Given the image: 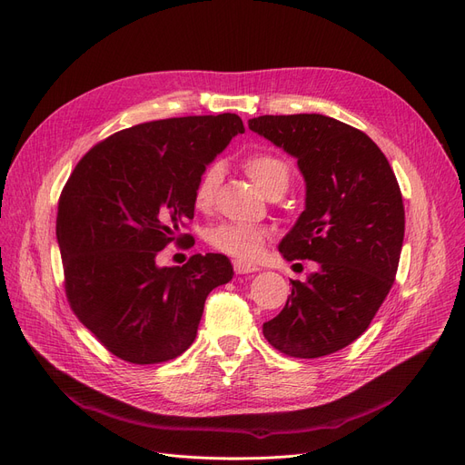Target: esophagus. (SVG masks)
<instances>
[{
	"instance_id": "esophagus-1",
	"label": "esophagus",
	"mask_w": 465,
	"mask_h": 465,
	"mask_svg": "<svg viewBox=\"0 0 465 465\" xmlns=\"http://www.w3.org/2000/svg\"><path fill=\"white\" fill-rule=\"evenodd\" d=\"M233 270L235 273H252V272H258V266L245 260H233Z\"/></svg>"
}]
</instances>
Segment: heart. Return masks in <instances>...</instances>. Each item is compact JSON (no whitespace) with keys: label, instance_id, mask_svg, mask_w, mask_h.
<instances>
[{"label":"heart","instance_id":"1","mask_svg":"<svg viewBox=\"0 0 465 465\" xmlns=\"http://www.w3.org/2000/svg\"><path fill=\"white\" fill-rule=\"evenodd\" d=\"M243 167L252 178V183L266 195L285 192L291 183V167L287 161L270 152L251 153L245 157ZM218 184L220 167L209 165L201 173L193 188V203L197 209H207L213 203ZM268 237L270 233L264 228L243 224V222H226V224H220L209 232V243L226 254L251 260L258 256Z\"/></svg>","mask_w":465,"mask_h":465}]
</instances>
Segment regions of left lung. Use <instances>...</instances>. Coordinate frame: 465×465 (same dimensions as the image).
Returning a JSON list of instances; mask_svg holds the SVG:
<instances>
[{"instance_id": "8db88e82", "label": "left lung", "mask_w": 465, "mask_h": 465, "mask_svg": "<svg viewBox=\"0 0 465 465\" xmlns=\"http://www.w3.org/2000/svg\"><path fill=\"white\" fill-rule=\"evenodd\" d=\"M249 129L298 159L306 209L279 252L317 262L262 331L289 357L331 355L369 329L395 281L405 237L395 173L365 133L327 115H260Z\"/></svg>"}]
</instances>
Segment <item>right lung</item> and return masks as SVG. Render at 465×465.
<instances>
[{
  "mask_svg": "<svg viewBox=\"0 0 465 465\" xmlns=\"http://www.w3.org/2000/svg\"><path fill=\"white\" fill-rule=\"evenodd\" d=\"M239 133L235 114L148 121L93 146L70 174L56 214L66 298L115 357L155 365L184 353L209 292L232 279L224 254L174 268L155 256L190 237L180 228L197 178Z\"/></svg>",
  "mask_w": 465,
  "mask_h": 465,
  "instance_id": "obj_1",
  "label": "right lung"
}]
</instances>
